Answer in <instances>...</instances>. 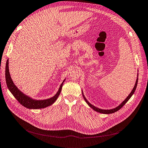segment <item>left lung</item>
Masks as SVG:
<instances>
[{"mask_svg":"<svg viewBox=\"0 0 148 148\" xmlns=\"http://www.w3.org/2000/svg\"><path fill=\"white\" fill-rule=\"evenodd\" d=\"M138 78H137L136 81V83H135V86H134V88H133V90L132 91V92H130V95H128V96L126 98V99H125V101H123L122 102V104H121L120 106H119L118 107H116V108L113 109H110V110H103V109H99V108H97V107H95V106H92V104H91L90 103H89V102L87 101V99H86V98H85V97H84V95H83V98L84 99L85 101L86 102V103L89 105V106L90 107H91V108H92V109L95 110V111L97 112L102 113V114H112V113L118 111L119 110H120L125 104H126V103L127 102V101H128L130 99V97L132 96V95H133L134 92H135V90H136V86H137V84H138Z\"/></svg>","mask_w":148,"mask_h":148,"instance_id":"obj_1","label":"left lung"}]
</instances>
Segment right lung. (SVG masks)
Instances as JSON below:
<instances>
[{
    "instance_id": "obj_1",
    "label": "right lung",
    "mask_w": 148,
    "mask_h": 148,
    "mask_svg": "<svg viewBox=\"0 0 148 148\" xmlns=\"http://www.w3.org/2000/svg\"><path fill=\"white\" fill-rule=\"evenodd\" d=\"M5 79H6V83L7 85V87L9 89L10 91L12 92L13 96L15 97V99L18 101L20 104L23 106L24 107H26L28 109H42L45 108L46 107L52 105L53 102H54L57 97H59L60 91L62 88V83L59 88V91L57 92L56 95L53 96L50 99H45V100H34L31 99V97L25 95L23 92H21L18 89L16 88V86L13 83L12 79H11L10 73H9V69H8V60H7L6 66H5Z\"/></svg>"
}]
</instances>
